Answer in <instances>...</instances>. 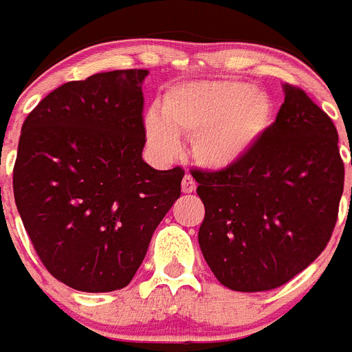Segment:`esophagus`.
I'll list each match as a JSON object with an SVG mask.
<instances>
[{
  "label": "esophagus",
  "instance_id": "34e87169",
  "mask_svg": "<svg viewBox=\"0 0 352 352\" xmlns=\"http://www.w3.org/2000/svg\"><path fill=\"white\" fill-rule=\"evenodd\" d=\"M195 190H197L195 179H193L190 173H186L184 179H182V191H184V193H193Z\"/></svg>",
  "mask_w": 352,
  "mask_h": 352
}]
</instances>
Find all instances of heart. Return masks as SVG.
I'll use <instances>...</instances> for the list:
<instances>
[{
	"instance_id": "1",
	"label": "heart",
	"mask_w": 352,
	"mask_h": 352,
	"mask_svg": "<svg viewBox=\"0 0 352 352\" xmlns=\"http://www.w3.org/2000/svg\"><path fill=\"white\" fill-rule=\"evenodd\" d=\"M270 96L242 81H201L171 88L162 116L151 111L146 130L151 144L171 151L177 135L191 139L195 161L204 168L233 166L255 146L271 124Z\"/></svg>"
}]
</instances>
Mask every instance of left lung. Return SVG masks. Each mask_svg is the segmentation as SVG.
Listing matches in <instances>:
<instances>
[{
	"label": "left lung",
	"mask_w": 352,
	"mask_h": 352,
	"mask_svg": "<svg viewBox=\"0 0 352 352\" xmlns=\"http://www.w3.org/2000/svg\"><path fill=\"white\" fill-rule=\"evenodd\" d=\"M275 122L233 166L191 171L204 202L202 255L222 285L276 289L325 250L344 193L338 131L316 102L285 82Z\"/></svg>",
	"instance_id": "1"
}]
</instances>
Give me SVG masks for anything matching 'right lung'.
<instances>
[{
  "mask_svg": "<svg viewBox=\"0 0 352 352\" xmlns=\"http://www.w3.org/2000/svg\"><path fill=\"white\" fill-rule=\"evenodd\" d=\"M146 74L65 82L23 122L14 199L43 265L72 289L126 287L181 197V166L159 171L142 161Z\"/></svg>",
  "mask_w": 352,
  "mask_h": 352,
  "instance_id": "add662e5",
  "label": "right lung"
}]
</instances>
